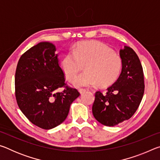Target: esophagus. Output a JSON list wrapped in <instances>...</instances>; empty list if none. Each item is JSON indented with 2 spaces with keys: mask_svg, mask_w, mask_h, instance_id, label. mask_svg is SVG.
Listing matches in <instances>:
<instances>
[{
  "mask_svg": "<svg viewBox=\"0 0 160 160\" xmlns=\"http://www.w3.org/2000/svg\"><path fill=\"white\" fill-rule=\"evenodd\" d=\"M87 90H87V89L81 88V89H80V90H79V92H80V94H83V93H85Z\"/></svg>",
  "mask_w": 160,
  "mask_h": 160,
  "instance_id": "1",
  "label": "esophagus"
}]
</instances>
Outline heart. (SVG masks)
I'll return each mask as SVG.
<instances>
[{
  "mask_svg": "<svg viewBox=\"0 0 160 160\" xmlns=\"http://www.w3.org/2000/svg\"><path fill=\"white\" fill-rule=\"evenodd\" d=\"M83 65L86 71L73 80L74 85L85 87L98 83L100 87L114 82L121 74L123 62L120 56L104 43L84 42L69 51L62 59L61 66L68 80L76 76Z\"/></svg>",
  "mask_w": 160,
  "mask_h": 160,
  "instance_id": "obj_1",
  "label": "heart"
}]
</instances>
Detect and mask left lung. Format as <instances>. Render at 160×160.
<instances>
[{"mask_svg": "<svg viewBox=\"0 0 160 160\" xmlns=\"http://www.w3.org/2000/svg\"><path fill=\"white\" fill-rule=\"evenodd\" d=\"M120 57L123 66L118 78L105 94L97 92L92 106L94 118L107 126H116L131 118L144 94V74L136 53L125 46L120 50Z\"/></svg>", "mask_w": 160, "mask_h": 160, "instance_id": "1", "label": "left lung"}]
</instances>
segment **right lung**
Here are the masks:
<instances>
[{
  "label": "right lung",
  "mask_w": 160,
  "mask_h": 160,
  "mask_svg": "<svg viewBox=\"0 0 160 160\" xmlns=\"http://www.w3.org/2000/svg\"><path fill=\"white\" fill-rule=\"evenodd\" d=\"M56 47L40 42L24 53L15 71V97L19 108L39 128H55L66 120L79 92L65 82ZM64 87L63 92L56 91Z\"/></svg>",
  "instance_id": "1"
}]
</instances>
